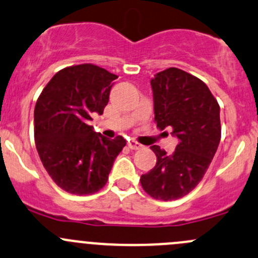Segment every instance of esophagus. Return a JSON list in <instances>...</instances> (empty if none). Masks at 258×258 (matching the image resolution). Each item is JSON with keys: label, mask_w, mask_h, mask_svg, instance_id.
I'll list each match as a JSON object with an SVG mask.
<instances>
[{"label": "esophagus", "mask_w": 258, "mask_h": 258, "mask_svg": "<svg viewBox=\"0 0 258 258\" xmlns=\"http://www.w3.org/2000/svg\"><path fill=\"white\" fill-rule=\"evenodd\" d=\"M127 145H128V147H130V149H131V150H141L142 147H144L141 144H140V142L134 141V140H131V141H128V144H127Z\"/></svg>", "instance_id": "34e87169"}]
</instances>
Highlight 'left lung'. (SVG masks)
I'll return each instance as SVG.
<instances>
[{"label": "left lung", "instance_id": "1", "mask_svg": "<svg viewBox=\"0 0 258 258\" xmlns=\"http://www.w3.org/2000/svg\"><path fill=\"white\" fill-rule=\"evenodd\" d=\"M155 123L177 137L171 155L151 146L156 165L141 175L142 187L151 198L176 201L203 179L221 141L219 104L207 84L177 68H167L151 79Z\"/></svg>", "mask_w": 258, "mask_h": 258}]
</instances>
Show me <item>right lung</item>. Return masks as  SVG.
Here are the masks:
<instances>
[{"instance_id":"1","label":"right lung","mask_w":258,"mask_h":258,"mask_svg":"<svg viewBox=\"0 0 258 258\" xmlns=\"http://www.w3.org/2000/svg\"><path fill=\"white\" fill-rule=\"evenodd\" d=\"M118 77L94 64L67 67L42 89L34 112V137L40 160L62 190L94 194L106 185L126 140L96 134L88 124L102 114L112 82Z\"/></svg>"}]
</instances>
